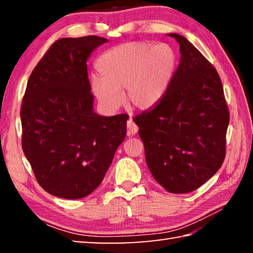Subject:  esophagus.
Listing matches in <instances>:
<instances>
[{"label": "esophagus", "mask_w": 253, "mask_h": 253, "mask_svg": "<svg viewBox=\"0 0 253 253\" xmlns=\"http://www.w3.org/2000/svg\"><path fill=\"white\" fill-rule=\"evenodd\" d=\"M137 131H138V127H137L136 124L129 119V121L127 122V135L128 136H134L137 134Z\"/></svg>", "instance_id": "1"}]
</instances>
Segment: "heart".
I'll use <instances>...</instances> for the list:
<instances>
[{
  "mask_svg": "<svg viewBox=\"0 0 253 253\" xmlns=\"http://www.w3.org/2000/svg\"><path fill=\"white\" fill-rule=\"evenodd\" d=\"M176 55L166 43L127 42L105 51L96 62L101 77H93L90 89L104 108L114 110L123 101L147 110L162 99L173 78Z\"/></svg>",
  "mask_w": 253,
  "mask_h": 253,
  "instance_id": "b5f03b06",
  "label": "heart"
}]
</instances>
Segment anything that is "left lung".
<instances>
[{"label": "left lung", "mask_w": 253, "mask_h": 253, "mask_svg": "<svg viewBox=\"0 0 253 253\" xmlns=\"http://www.w3.org/2000/svg\"><path fill=\"white\" fill-rule=\"evenodd\" d=\"M181 61L162 99L134 117L153 177L169 193L199 188L225 157L229 109L219 74L177 33Z\"/></svg>", "instance_id": "1"}]
</instances>
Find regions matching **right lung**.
I'll return each instance as SVG.
<instances>
[{
  "label": "right lung",
  "mask_w": 253,
  "mask_h": 253,
  "mask_svg": "<svg viewBox=\"0 0 253 253\" xmlns=\"http://www.w3.org/2000/svg\"><path fill=\"white\" fill-rule=\"evenodd\" d=\"M108 41L62 38L30 76L21 107L22 148L38 183L51 195L77 200L100 185L126 137L125 114L93 111L87 60Z\"/></svg>",
  "instance_id": "add662e5"
}]
</instances>
